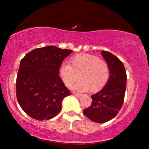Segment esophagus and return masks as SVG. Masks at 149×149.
Listing matches in <instances>:
<instances>
[{
  "mask_svg": "<svg viewBox=\"0 0 149 149\" xmlns=\"http://www.w3.org/2000/svg\"><path fill=\"white\" fill-rule=\"evenodd\" d=\"M74 95H75V96L76 97H80L81 96V94H80V93H74Z\"/></svg>",
  "mask_w": 149,
  "mask_h": 149,
  "instance_id": "1",
  "label": "esophagus"
}]
</instances>
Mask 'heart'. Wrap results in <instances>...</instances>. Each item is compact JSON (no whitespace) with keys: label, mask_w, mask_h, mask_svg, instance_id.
<instances>
[{"label":"heart","mask_w":149,"mask_h":149,"mask_svg":"<svg viewBox=\"0 0 149 149\" xmlns=\"http://www.w3.org/2000/svg\"><path fill=\"white\" fill-rule=\"evenodd\" d=\"M61 77L65 85L70 86L78 78L79 80L72 86V89L86 92L91 89L96 91L107 83L109 76L107 63L95 56L79 54L73 58L72 64L62 63L60 68Z\"/></svg>","instance_id":"heart-1"}]
</instances>
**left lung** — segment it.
I'll use <instances>...</instances> for the list:
<instances>
[{
	"label": "left lung",
	"instance_id": "1",
	"mask_svg": "<svg viewBox=\"0 0 149 149\" xmlns=\"http://www.w3.org/2000/svg\"><path fill=\"white\" fill-rule=\"evenodd\" d=\"M109 69V77L105 87L91 95V106L84 110L92 121L103 123L113 119L121 109L126 90L127 74L123 63L113 54L101 51Z\"/></svg>",
	"mask_w": 149,
	"mask_h": 149
}]
</instances>
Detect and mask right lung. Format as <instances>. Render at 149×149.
I'll return each instance as SVG.
<instances>
[{
    "instance_id": "add662e5",
    "label": "right lung",
    "mask_w": 149,
    "mask_h": 149,
    "mask_svg": "<svg viewBox=\"0 0 149 149\" xmlns=\"http://www.w3.org/2000/svg\"><path fill=\"white\" fill-rule=\"evenodd\" d=\"M70 49L49 46L34 49L21 60L16 78V97L28 115L38 121L56 116L70 92L59 76Z\"/></svg>"
}]
</instances>
